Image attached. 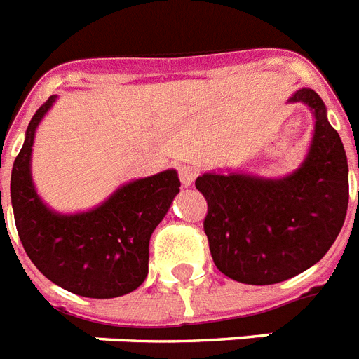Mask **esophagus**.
Instances as JSON below:
<instances>
[{"mask_svg":"<svg viewBox=\"0 0 359 359\" xmlns=\"http://www.w3.org/2000/svg\"><path fill=\"white\" fill-rule=\"evenodd\" d=\"M177 174H180V180H182L183 187H189V185H193V182L196 180L198 170L191 165H182L177 168Z\"/></svg>","mask_w":359,"mask_h":359,"instance_id":"esophagus-1","label":"esophagus"}]
</instances>
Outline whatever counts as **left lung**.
<instances>
[{"label": "left lung", "mask_w": 359, "mask_h": 359, "mask_svg": "<svg viewBox=\"0 0 359 359\" xmlns=\"http://www.w3.org/2000/svg\"><path fill=\"white\" fill-rule=\"evenodd\" d=\"M291 102L313 109L308 159L283 180L203 174L196 189L208 202L203 231L222 274L248 285H271L323 259L337 239L348 208V165L339 133L319 94L298 88Z\"/></svg>", "instance_id": "8db88e82"}]
</instances>
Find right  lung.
<instances>
[{"instance_id":"obj_1","label":"right lung","mask_w":359,"mask_h":359,"mask_svg":"<svg viewBox=\"0 0 359 359\" xmlns=\"http://www.w3.org/2000/svg\"><path fill=\"white\" fill-rule=\"evenodd\" d=\"M53 102L50 96L34 113L14 159L11 202L18 237L34 266L59 287L87 298L124 297L148 276L150 237L182 183L176 170H166L128 183L88 213H51L34 193L29 159L34 130Z\"/></svg>"}]
</instances>
